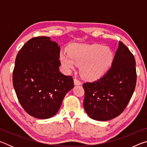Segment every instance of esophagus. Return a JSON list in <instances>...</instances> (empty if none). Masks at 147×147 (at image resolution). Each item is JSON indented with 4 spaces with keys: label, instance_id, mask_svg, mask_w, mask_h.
Returning <instances> with one entry per match:
<instances>
[{
    "label": "esophagus",
    "instance_id": "1",
    "mask_svg": "<svg viewBox=\"0 0 147 147\" xmlns=\"http://www.w3.org/2000/svg\"><path fill=\"white\" fill-rule=\"evenodd\" d=\"M74 85H76V86L81 85L80 81H79L78 80L76 79V78H74Z\"/></svg>",
    "mask_w": 147,
    "mask_h": 147
}]
</instances>
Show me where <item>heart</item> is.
Returning <instances> with one entry per match:
<instances>
[{"label":"heart","instance_id":"1","mask_svg":"<svg viewBox=\"0 0 147 147\" xmlns=\"http://www.w3.org/2000/svg\"><path fill=\"white\" fill-rule=\"evenodd\" d=\"M68 51H61L59 61L63 69L69 72L80 65V73L88 80H96L108 73L113 63L115 55L108 47L98 44L74 43Z\"/></svg>","mask_w":147,"mask_h":147}]
</instances>
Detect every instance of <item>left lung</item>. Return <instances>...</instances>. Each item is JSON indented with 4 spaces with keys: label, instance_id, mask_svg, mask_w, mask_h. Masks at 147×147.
I'll list each match as a JSON object with an SVG mask.
<instances>
[{
    "label": "left lung",
    "instance_id": "left-lung-1",
    "mask_svg": "<svg viewBox=\"0 0 147 147\" xmlns=\"http://www.w3.org/2000/svg\"><path fill=\"white\" fill-rule=\"evenodd\" d=\"M136 60L125 45L119 41L111 69L93 82L83 84L84 107L91 119L106 121L123 112L135 90Z\"/></svg>",
    "mask_w": 147,
    "mask_h": 147
}]
</instances>
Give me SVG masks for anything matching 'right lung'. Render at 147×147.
Instances as JSON below:
<instances>
[{
  "mask_svg": "<svg viewBox=\"0 0 147 147\" xmlns=\"http://www.w3.org/2000/svg\"><path fill=\"white\" fill-rule=\"evenodd\" d=\"M60 47L49 37L30 39L17 54L13 85L29 115L45 119L55 115L65 94L74 88L71 76L59 71Z\"/></svg>",
  "mask_w": 147,
  "mask_h": 147,
  "instance_id": "obj_1",
  "label": "right lung"
}]
</instances>
